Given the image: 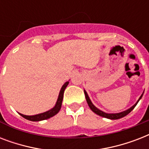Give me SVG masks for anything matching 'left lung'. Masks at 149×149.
Segmentation results:
<instances>
[{"label": "left lung", "mask_w": 149, "mask_h": 149, "mask_svg": "<svg viewBox=\"0 0 149 149\" xmlns=\"http://www.w3.org/2000/svg\"><path fill=\"white\" fill-rule=\"evenodd\" d=\"M84 93H85V97H86V102H87V104H88L89 107H90V108L91 109V111H93V112H94L95 113H97V115L99 116H101V117H103V118H108V119H111V120H117V119H120V118H124L125 116L127 115L128 113L131 112V111L133 110V109L135 107V106L137 105V104L139 103V101L141 99V97H142V96H143V93L141 94V97H139V99L138 100V101L135 103V104L133 105L132 107H131L129 109H127V110H126V111H122V112H120V113H106V112H104V111H100V109H98L97 107H96L93 104V103L91 102V99H90V97H89L88 94H87V93H86V91L84 90Z\"/></svg>", "instance_id": "1"}]
</instances>
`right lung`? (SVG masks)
Here are the masks:
<instances>
[{
	"label": "right lung",
	"mask_w": 149,
	"mask_h": 149,
	"mask_svg": "<svg viewBox=\"0 0 149 149\" xmlns=\"http://www.w3.org/2000/svg\"><path fill=\"white\" fill-rule=\"evenodd\" d=\"M68 84H69V81L65 82V84H63L60 91H59V93H58V99H57V101L56 103V105L48 111H45L44 113H38V114H36V115L30 116L24 115V114H22V113H18L24 118H25V119L29 120H31V121H40V120H46V119H49V118L53 117L56 114H57L58 113V111H60L61 107H62V103H63V93H64V91L66 88V86H68Z\"/></svg>",
	"instance_id": "add662e5"
}]
</instances>
